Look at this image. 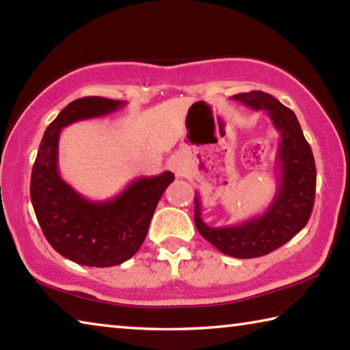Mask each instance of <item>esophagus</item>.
Listing matches in <instances>:
<instances>
[{"label": "esophagus", "mask_w": 350, "mask_h": 350, "mask_svg": "<svg viewBox=\"0 0 350 350\" xmlns=\"http://www.w3.org/2000/svg\"><path fill=\"white\" fill-rule=\"evenodd\" d=\"M170 168L174 171V173H177V174H182L183 173V167H182V162H180V159L179 157H173L170 161Z\"/></svg>", "instance_id": "esophagus-1"}]
</instances>
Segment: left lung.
Here are the masks:
<instances>
[{"mask_svg": "<svg viewBox=\"0 0 350 350\" xmlns=\"http://www.w3.org/2000/svg\"><path fill=\"white\" fill-rule=\"evenodd\" d=\"M232 98L254 111H264L280 133L275 198L262 215L228 227H210L200 216L202 204L196 193L194 224L198 232L219 252L248 259L276 250L306 227L315 200L317 168L310 145L292 109L262 91L236 94Z\"/></svg>", "mask_w": 350, "mask_h": 350, "instance_id": "obj_1", "label": "left lung"}]
</instances>
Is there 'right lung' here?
Masks as SVG:
<instances>
[{"label":"right lung","mask_w":350,"mask_h":350,"mask_svg":"<svg viewBox=\"0 0 350 350\" xmlns=\"http://www.w3.org/2000/svg\"><path fill=\"white\" fill-rule=\"evenodd\" d=\"M126 102L83 97L70 102L46 128L31 177L33 211L55 250L88 267H112L133 258L146 238L154 210L174 174L139 177L106 200L83 196L60 176L58 140L75 122L112 114Z\"/></svg>","instance_id":"right-lung-1"}]
</instances>
